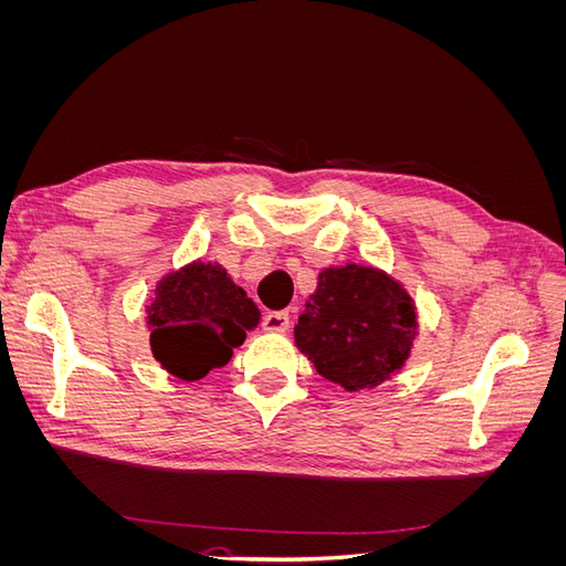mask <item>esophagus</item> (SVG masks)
<instances>
[{"instance_id":"34e87169","label":"esophagus","mask_w":566,"mask_h":566,"mask_svg":"<svg viewBox=\"0 0 566 566\" xmlns=\"http://www.w3.org/2000/svg\"><path fill=\"white\" fill-rule=\"evenodd\" d=\"M290 328L287 312H269L264 316V331L269 333H285Z\"/></svg>"}]
</instances>
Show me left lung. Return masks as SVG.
Wrapping results in <instances>:
<instances>
[{
	"label": "left lung",
	"mask_w": 566,
	"mask_h": 566,
	"mask_svg": "<svg viewBox=\"0 0 566 566\" xmlns=\"http://www.w3.org/2000/svg\"><path fill=\"white\" fill-rule=\"evenodd\" d=\"M416 335V304L406 290L358 264L323 269L295 325L300 352L347 391L378 387L401 370Z\"/></svg>",
	"instance_id": "obj_1"
}]
</instances>
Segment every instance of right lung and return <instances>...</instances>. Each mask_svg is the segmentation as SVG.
<instances>
[{
    "label": "right lung",
    "instance_id": "obj_1",
    "mask_svg": "<svg viewBox=\"0 0 566 566\" xmlns=\"http://www.w3.org/2000/svg\"><path fill=\"white\" fill-rule=\"evenodd\" d=\"M146 323L153 356L167 373L193 382L229 364L260 323V310L227 269L198 260L156 285Z\"/></svg>",
    "mask_w": 566,
    "mask_h": 566
}]
</instances>
